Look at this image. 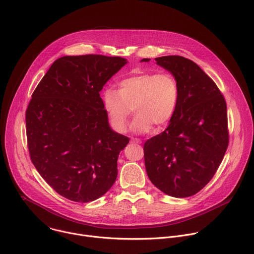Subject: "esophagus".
Here are the masks:
<instances>
[{"label":"esophagus","instance_id":"1","mask_svg":"<svg viewBox=\"0 0 254 254\" xmlns=\"http://www.w3.org/2000/svg\"><path fill=\"white\" fill-rule=\"evenodd\" d=\"M131 142H133V143H140L141 140L139 138H131Z\"/></svg>","mask_w":254,"mask_h":254}]
</instances>
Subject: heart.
<instances>
[{
  "mask_svg": "<svg viewBox=\"0 0 254 254\" xmlns=\"http://www.w3.org/2000/svg\"><path fill=\"white\" fill-rule=\"evenodd\" d=\"M180 100L177 79L170 73L148 72L122 80L119 90L107 88L102 93L105 112L114 128L127 129V120L133 111L131 129L136 133L148 132L153 126L167 125L176 114Z\"/></svg>",
  "mask_w": 254,
  "mask_h": 254,
  "instance_id": "obj_1",
  "label": "heart"
}]
</instances>
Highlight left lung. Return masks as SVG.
<instances>
[{"mask_svg":"<svg viewBox=\"0 0 254 254\" xmlns=\"http://www.w3.org/2000/svg\"><path fill=\"white\" fill-rule=\"evenodd\" d=\"M156 61L177 79L180 100L168 127L144 142V165L158 189L186 198L210 182L224 158L229 143L226 101L192 60L172 55Z\"/></svg>","mask_w":254,"mask_h":254,"instance_id":"obj_1","label":"left lung"}]
</instances>
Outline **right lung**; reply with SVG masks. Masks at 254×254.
<instances>
[{"label":"right lung","instance_id":"1","mask_svg":"<svg viewBox=\"0 0 254 254\" xmlns=\"http://www.w3.org/2000/svg\"><path fill=\"white\" fill-rule=\"evenodd\" d=\"M127 63L98 54L53 62L26 110L30 159L64 198L93 201L112 188L118 158L129 138L108 125L100 90Z\"/></svg>","mask_w":254,"mask_h":254}]
</instances>
